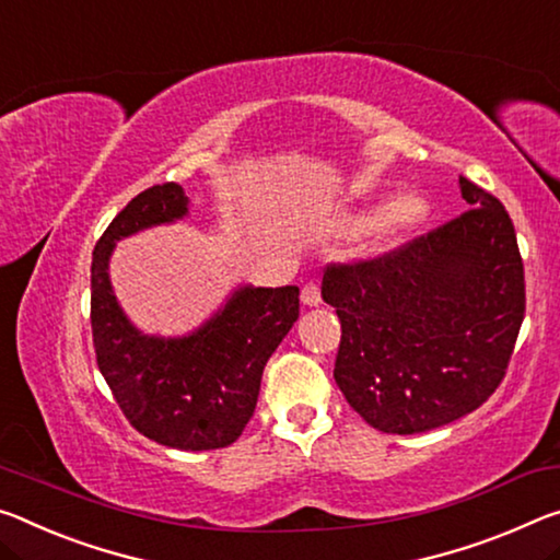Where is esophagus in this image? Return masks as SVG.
Returning a JSON list of instances; mask_svg holds the SVG:
<instances>
[{
    "instance_id": "obj_1",
    "label": "esophagus",
    "mask_w": 560,
    "mask_h": 560,
    "mask_svg": "<svg viewBox=\"0 0 560 560\" xmlns=\"http://www.w3.org/2000/svg\"><path fill=\"white\" fill-rule=\"evenodd\" d=\"M301 301H304L306 306H318L322 304V289H318L316 281H308L304 289H301Z\"/></svg>"
}]
</instances>
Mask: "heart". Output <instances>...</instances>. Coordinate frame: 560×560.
Instances as JSON below:
<instances>
[{"label": "heart", "instance_id": "1", "mask_svg": "<svg viewBox=\"0 0 560 560\" xmlns=\"http://www.w3.org/2000/svg\"><path fill=\"white\" fill-rule=\"evenodd\" d=\"M425 217V201L419 194H398L396 199L386 203V209L378 217V232L384 238L401 236L408 229L419 224Z\"/></svg>", "mask_w": 560, "mask_h": 560}]
</instances>
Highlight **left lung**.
<instances>
[{
	"mask_svg": "<svg viewBox=\"0 0 560 560\" xmlns=\"http://www.w3.org/2000/svg\"><path fill=\"white\" fill-rule=\"evenodd\" d=\"M471 209L392 252L324 271L341 343L334 378L363 421L423 433L476 411L509 369L526 279L503 203L458 176Z\"/></svg>",
	"mask_w": 560,
	"mask_h": 560,
	"instance_id": "8db88e82",
	"label": "left lung"
}]
</instances>
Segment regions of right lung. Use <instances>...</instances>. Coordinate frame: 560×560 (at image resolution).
<instances>
[{"label": "right lung", "instance_id": "add662e5", "mask_svg": "<svg viewBox=\"0 0 560 560\" xmlns=\"http://www.w3.org/2000/svg\"><path fill=\"white\" fill-rule=\"evenodd\" d=\"M179 184L149 186L124 207L92 254L96 366L129 423L168 448H224L254 416L266 361L299 318V287H244L184 339L139 334L112 294L114 242L186 214Z\"/></svg>", "mask_w": 560, "mask_h": 560}]
</instances>
